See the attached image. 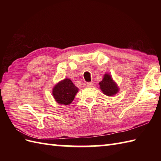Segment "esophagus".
Returning <instances> with one entry per match:
<instances>
[{"label": "esophagus", "instance_id": "1", "mask_svg": "<svg viewBox=\"0 0 161 161\" xmlns=\"http://www.w3.org/2000/svg\"><path fill=\"white\" fill-rule=\"evenodd\" d=\"M93 82H88V83L86 84V86L88 87H92V86H93Z\"/></svg>", "mask_w": 161, "mask_h": 161}]
</instances>
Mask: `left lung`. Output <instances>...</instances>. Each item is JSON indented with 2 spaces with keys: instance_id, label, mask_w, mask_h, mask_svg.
<instances>
[{
  "instance_id": "1",
  "label": "left lung",
  "mask_w": 161,
  "mask_h": 161,
  "mask_svg": "<svg viewBox=\"0 0 161 161\" xmlns=\"http://www.w3.org/2000/svg\"><path fill=\"white\" fill-rule=\"evenodd\" d=\"M100 88L103 93L107 96H114L119 91V88L112 77L109 74L106 73L100 83Z\"/></svg>"
}]
</instances>
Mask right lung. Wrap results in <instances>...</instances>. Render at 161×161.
<instances>
[{"label":"right lung","mask_w":161,"mask_h":161,"mask_svg":"<svg viewBox=\"0 0 161 161\" xmlns=\"http://www.w3.org/2000/svg\"><path fill=\"white\" fill-rule=\"evenodd\" d=\"M78 90L70 79L66 78L54 86L53 95L58 104L68 105L73 101Z\"/></svg>","instance_id":"obj_1"}]
</instances>
